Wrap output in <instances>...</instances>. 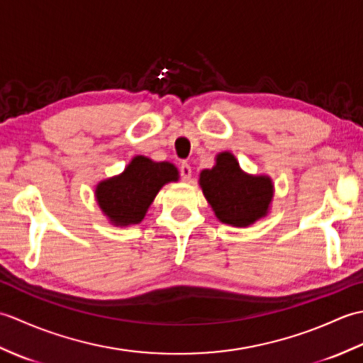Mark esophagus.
Segmentation results:
<instances>
[{"label":"esophagus","mask_w":363,"mask_h":363,"mask_svg":"<svg viewBox=\"0 0 363 363\" xmlns=\"http://www.w3.org/2000/svg\"><path fill=\"white\" fill-rule=\"evenodd\" d=\"M179 173H181V177L184 181H189L191 177V167L187 164V162H182L181 167H179Z\"/></svg>","instance_id":"esophagus-1"}]
</instances>
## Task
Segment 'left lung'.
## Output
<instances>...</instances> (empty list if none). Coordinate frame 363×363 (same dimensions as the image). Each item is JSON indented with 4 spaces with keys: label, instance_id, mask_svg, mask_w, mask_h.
I'll use <instances>...</instances> for the list:
<instances>
[{
    "label": "left lung",
    "instance_id": "left-lung-1",
    "mask_svg": "<svg viewBox=\"0 0 363 363\" xmlns=\"http://www.w3.org/2000/svg\"><path fill=\"white\" fill-rule=\"evenodd\" d=\"M199 186L218 220L237 228L264 217L273 198L272 179L243 173L230 152L218 154L217 165L203 169Z\"/></svg>",
    "mask_w": 363,
    "mask_h": 363
}]
</instances>
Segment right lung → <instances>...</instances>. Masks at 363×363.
<instances>
[{
  "mask_svg": "<svg viewBox=\"0 0 363 363\" xmlns=\"http://www.w3.org/2000/svg\"><path fill=\"white\" fill-rule=\"evenodd\" d=\"M176 179L177 169L173 164L137 156L120 176L99 184L96 199L113 225H137L162 186Z\"/></svg>",
  "mask_w": 363,
  "mask_h": 363,
  "instance_id": "right-lung-1",
  "label": "right lung"
}]
</instances>
